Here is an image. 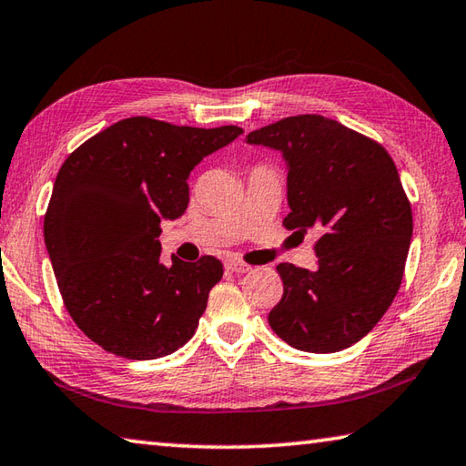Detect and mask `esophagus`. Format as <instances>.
<instances>
[{
    "instance_id": "34e87169",
    "label": "esophagus",
    "mask_w": 466,
    "mask_h": 466,
    "mask_svg": "<svg viewBox=\"0 0 466 466\" xmlns=\"http://www.w3.org/2000/svg\"><path fill=\"white\" fill-rule=\"evenodd\" d=\"M226 269L232 271V273H248L250 265L242 263V261H236V258H230V261H226Z\"/></svg>"
}]
</instances>
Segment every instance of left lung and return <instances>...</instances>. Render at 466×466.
Returning <instances> with one entry per match:
<instances>
[{"label":"left lung","instance_id":"obj_1","mask_svg":"<svg viewBox=\"0 0 466 466\" xmlns=\"http://www.w3.org/2000/svg\"><path fill=\"white\" fill-rule=\"evenodd\" d=\"M288 167V230L320 236L319 269L278 265L283 296L269 325L299 351L358 343L389 310L413 236L411 203L389 152L320 115L288 116L247 136Z\"/></svg>","mask_w":466,"mask_h":466}]
</instances>
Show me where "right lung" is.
<instances>
[{
    "label": "right lung",
    "instance_id": "1",
    "mask_svg": "<svg viewBox=\"0 0 466 466\" xmlns=\"http://www.w3.org/2000/svg\"><path fill=\"white\" fill-rule=\"evenodd\" d=\"M242 133L178 127L131 116L76 149L55 178L45 244L63 304L77 327L115 356L156 360L195 335L216 257L160 261V224L188 205L187 178L205 156Z\"/></svg>",
    "mask_w": 466,
    "mask_h": 466
}]
</instances>
